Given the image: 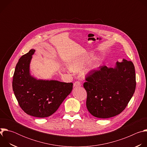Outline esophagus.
Masks as SVG:
<instances>
[{
	"label": "esophagus",
	"instance_id": "1",
	"mask_svg": "<svg viewBox=\"0 0 147 147\" xmlns=\"http://www.w3.org/2000/svg\"><path fill=\"white\" fill-rule=\"evenodd\" d=\"M74 87H80L81 86V84L80 81H76L74 83Z\"/></svg>",
	"mask_w": 147,
	"mask_h": 147
}]
</instances>
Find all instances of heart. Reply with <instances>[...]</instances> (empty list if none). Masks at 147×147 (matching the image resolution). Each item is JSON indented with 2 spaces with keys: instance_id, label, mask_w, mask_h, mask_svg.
I'll return each instance as SVG.
<instances>
[{
  "instance_id": "obj_1",
  "label": "heart",
  "mask_w": 147,
  "mask_h": 147,
  "mask_svg": "<svg viewBox=\"0 0 147 147\" xmlns=\"http://www.w3.org/2000/svg\"><path fill=\"white\" fill-rule=\"evenodd\" d=\"M88 58H86L84 60H76L73 61L71 64V68L74 70V71H78L79 70L81 69V68L82 67V66L84 65L85 61L88 60ZM98 64V62L97 60H95L92 63V64L91 65V69H93L95 67L97 66Z\"/></svg>"
}]
</instances>
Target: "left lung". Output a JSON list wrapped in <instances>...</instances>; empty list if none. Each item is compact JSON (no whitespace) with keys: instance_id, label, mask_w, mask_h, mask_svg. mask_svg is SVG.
<instances>
[{"instance_id":"1","label":"left lung","mask_w":147,"mask_h":147,"mask_svg":"<svg viewBox=\"0 0 147 147\" xmlns=\"http://www.w3.org/2000/svg\"><path fill=\"white\" fill-rule=\"evenodd\" d=\"M83 86L87 94L86 106L98 118L115 116L126 108L136 90L134 66L123 59L113 69L106 66L92 70L86 76Z\"/></svg>"}]
</instances>
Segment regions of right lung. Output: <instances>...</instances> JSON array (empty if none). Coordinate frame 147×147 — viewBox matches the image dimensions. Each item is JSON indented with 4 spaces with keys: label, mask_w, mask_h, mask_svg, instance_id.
Here are the masks:
<instances>
[{
    "label": "right lung",
    "mask_w": 147,
    "mask_h": 147,
    "mask_svg": "<svg viewBox=\"0 0 147 147\" xmlns=\"http://www.w3.org/2000/svg\"><path fill=\"white\" fill-rule=\"evenodd\" d=\"M35 50L21 57L16 65L12 86L20 108L27 114L46 117L54 113L73 89L72 82L36 80L30 74Z\"/></svg>",
    "instance_id": "1"
}]
</instances>
